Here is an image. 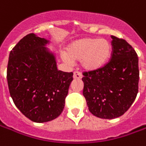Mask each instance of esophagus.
<instances>
[{"label":"esophagus","instance_id":"esophagus-1","mask_svg":"<svg viewBox=\"0 0 146 146\" xmlns=\"http://www.w3.org/2000/svg\"><path fill=\"white\" fill-rule=\"evenodd\" d=\"M81 77H82V74H81L80 72L75 71V72L73 73V78H74V79H80Z\"/></svg>","mask_w":146,"mask_h":146}]
</instances>
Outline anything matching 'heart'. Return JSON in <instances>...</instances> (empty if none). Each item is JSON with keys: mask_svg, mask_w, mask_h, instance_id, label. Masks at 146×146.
<instances>
[{"mask_svg": "<svg viewBox=\"0 0 146 146\" xmlns=\"http://www.w3.org/2000/svg\"><path fill=\"white\" fill-rule=\"evenodd\" d=\"M111 44L105 38H85L68 46L62 56L67 63L80 61L87 71H96L103 68L111 54Z\"/></svg>", "mask_w": 146, "mask_h": 146, "instance_id": "heart-1", "label": "heart"}]
</instances>
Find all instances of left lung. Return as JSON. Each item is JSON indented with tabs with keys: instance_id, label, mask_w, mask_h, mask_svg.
Returning <instances> with one entry per match:
<instances>
[{
	"instance_id": "left-lung-1",
	"label": "left lung",
	"mask_w": 146,
	"mask_h": 146,
	"mask_svg": "<svg viewBox=\"0 0 146 146\" xmlns=\"http://www.w3.org/2000/svg\"><path fill=\"white\" fill-rule=\"evenodd\" d=\"M111 60L103 68L84 72L83 95L89 111L112 119L130 108L138 92V58L125 39L111 35Z\"/></svg>"
}]
</instances>
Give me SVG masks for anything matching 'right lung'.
Masks as SVG:
<instances>
[{"instance_id":"obj_1","label":"right lung","mask_w":146,"mask_h":146,"mask_svg":"<svg viewBox=\"0 0 146 146\" xmlns=\"http://www.w3.org/2000/svg\"><path fill=\"white\" fill-rule=\"evenodd\" d=\"M48 40L31 33L9 54L7 80L16 107L35 123L58 117L73 73L58 70L55 57L45 47Z\"/></svg>"}]
</instances>
